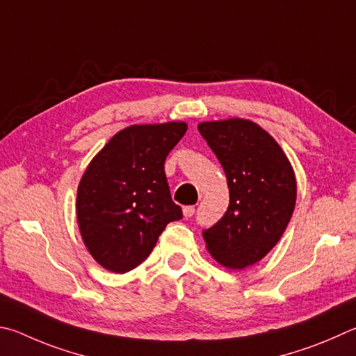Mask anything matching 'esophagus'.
I'll list each match as a JSON object with an SVG mask.
<instances>
[{
    "label": "esophagus",
    "instance_id": "1",
    "mask_svg": "<svg viewBox=\"0 0 356 356\" xmlns=\"http://www.w3.org/2000/svg\"><path fill=\"white\" fill-rule=\"evenodd\" d=\"M194 213H195L194 207H184L183 208V216L186 217V219H189V217L194 216Z\"/></svg>",
    "mask_w": 356,
    "mask_h": 356
}]
</instances>
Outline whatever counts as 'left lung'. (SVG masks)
I'll list each match as a JSON object with an SVG mask.
<instances>
[{
	"label": "left lung",
	"instance_id": "left-lung-1",
	"mask_svg": "<svg viewBox=\"0 0 356 356\" xmlns=\"http://www.w3.org/2000/svg\"><path fill=\"white\" fill-rule=\"evenodd\" d=\"M227 175L225 216L203 232L211 257L238 270L257 264L282 238L292 217L297 181L278 142L247 118L198 123Z\"/></svg>",
	"mask_w": 356,
	"mask_h": 356
}]
</instances>
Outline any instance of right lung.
Segmentation results:
<instances>
[{"mask_svg":"<svg viewBox=\"0 0 356 356\" xmlns=\"http://www.w3.org/2000/svg\"><path fill=\"white\" fill-rule=\"evenodd\" d=\"M186 131V122L131 124L87 165L78 184L76 219L87 252L106 270H133L167 223L183 217L172 202L164 162Z\"/></svg>","mask_w":356,"mask_h":356,"instance_id":"right-lung-1","label":"right lung"}]
</instances>
